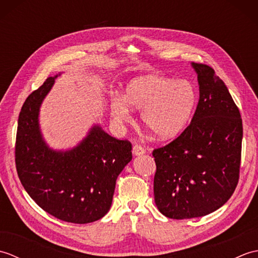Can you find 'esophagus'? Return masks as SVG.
<instances>
[{
  "mask_svg": "<svg viewBox=\"0 0 258 258\" xmlns=\"http://www.w3.org/2000/svg\"><path fill=\"white\" fill-rule=\"evenodd\" d=\"M132 153H133L134 156H140V155L145 154V150L141 145H134Z\"/></svg>",
  "mask_w": 258,
  "mask_h": 258,
  "instance_id": "1",
  "label": "esophagus"
}]
</instances>
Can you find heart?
Instances as JSON below:
<instances>
[{
    "label": "heart",
    "instance_id": "b5f03b06",
    "mask_svg": "<svg viewBox=\"0 0 258 258\" xmlns=\"http://www.w3.org/2000/svg\"><path fill=\"white\" fill-rule=\"evenodd\" d=\"M199 102L196 86L188 80L143 75L131 80L123 96L109 102L112 117L118 123L132 119V110L141 112L142 123L160 140L183 133L194 116Z\"/></svg>",
    "mask_w": 258,
    "mask_h": 258
}]
</instances>
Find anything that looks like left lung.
Listing matches in <instances>:
<instances>
[{
  "mask_svg": "<svg viewBox=\"0 0 258 258\" xmlns=\"http://www.w3.org/2000/svg\"><path fill=\"white\" fill-rule=\"evenodd\" d=\"M200 100L176 140L153 151L155 204L173 220L205 216L229 200L239 177L243 124L226 85L205 64L191 63Z\"/></svg>",
  "mask_w": 258,
  "mask_h": 258,
  "instance_id": "8db88e82",
  "label": "left lung"
}]
</instances>
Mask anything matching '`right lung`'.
<instances>
[{"instance_id": "1", "label": "right lung", "mask_w": 258, "mask_h": 258, "mask_svg": "<svg viewBox=\"0 0 258 258\" xmlns=\"http://www.w3.org/2000/svg\"><path fill=\"white\" fill-rule=\"evenodd\" d=\"M61 74L48 78L22 106L16 171L27 194L42 210L64 222L92 223L111 208L117 176L132 160V145L94 124L72 149L48 146L41 132L40 108Z\"/></svg>"}]
</instances>
